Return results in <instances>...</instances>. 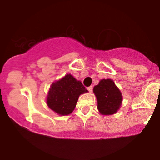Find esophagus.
<instances>
[{
    "label": "esophagus",
    "instance_id": "34e87169",
    "mask_svg": "<svg viewBox=\"0 0 160 160\" xmlns=\"http://www.w3.org/2000/svg\"><path fill=\"white\" fill-rule=\"evenodd\" d=\"M87 89H88L89 92L91 93L93 91V87H88V88H87Z\"/></svg>",
    "mask_w": 160,
    "mask_h": 160
}]
</instances>
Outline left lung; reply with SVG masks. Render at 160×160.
Instances as JSON below:
<instances>
[{"label": "left lung", "instance_id": "left-lung-1", "mask_svg": "<svg viewBox=\"0 0 160 160\" xmlns=\"http://www.w3.org/2000/svg\"><path fill=\"white\" fill-rule=\"evenodd\" d=\"M98 110L104 115L115 114L122 104V93L111 79H102L94 87Z\"/></svg>", "mask_w": 160, "mask_h": 160}]
</instances>
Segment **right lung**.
Instances as JSON below:
<instances>
[{
    "mask_svg": "<svg viewBox=\"0 0 160 160\" xmlns=\"http://www.w3.org/2000/svg\"><path fill=\"white\" fill-rule=\"evenodd\" d=\"M88 90L80 81L70 73L51 85L47 95L48 107L60 115H67L73 112L80 94Z\"/></svg>",
    "mask_w": 160,
    "mask_h": 160,
    "instance_id": "1",
    "label": "right lung"
}]
</instances>
